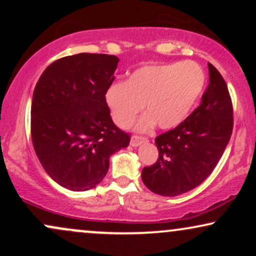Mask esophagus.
Returning <instances> with one entry per match:
<instances>
[{"mask_svg": "<svg viewBox=\"0 0 256 256\" xmlns=\"http://www.w3.org/2000/svg\"><path fill=\"white\" fill-rule=\"evenodd\" d=\"M146 142H148V138H146V137L134 136V137L131 138L130 144H131L132 146H138L142 144V143H146Z\"/></svg>", "mask_w": 256, "mask_h": 256, "instance_id": "obj_1", "label": "esophagus"}]
</instances>
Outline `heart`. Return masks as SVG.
<instances>
[{"instance_id": "b5f03b06", "label": "heart", "mask_w": 256, "mask_h": 256, "mask_svg": "<svg viewBox=\"0 0 256 256\" xmlns=\"http://www.w3.org/2000/svg\"><path fill=\"white\" fill-rule=\"evenodd\" d=\"M204 70L195 61L146 64L134 70L125 83L112 84L104 92V102L113 122L126 128L142 110L134 130L146 132L158 128H172L183 122L206 85Z\"/></svg>"}]
</instances>
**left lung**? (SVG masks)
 Wrapping results in <instances>:
<instances>
[{"instance_id":"left-lung-1","label":"left lung","mask_w":256,"mask_h":256,"mask_svg":"<svg viewBox=\"0 0 256 256\" xmlns=\"http://www.w3.org/2000/svg\"><path fill=\"white\" fill-rule=\"evenodd\" d=\"M208 72L201 104L177 128L155 138L158 161L143 168L142 180L158 195L178 196L201 184L230 140L234 113L228 85L212 64Z\"/></svg>"}]
</instances>
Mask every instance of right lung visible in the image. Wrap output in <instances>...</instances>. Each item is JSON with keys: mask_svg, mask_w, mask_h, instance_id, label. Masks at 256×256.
Listing matches in <instances>:
<instances>
[{"mask_svg": "<svg viewBox=\"0 0 256 256\" xmlns=\"http://www.w3.org/2000/svg\"><path fill=\"white\" fill-rule=\"evenodd\" d=\"M118 62L107 54L62 58L46 67L34 90V152L49 177L72 192L95 188L107 174L110 155L130 143L104 102Z\"/></svg>", "mask_w": 256, "mask_h": 256, "instance_id": "obj_1", "label": "right lung"}]
</instances>
